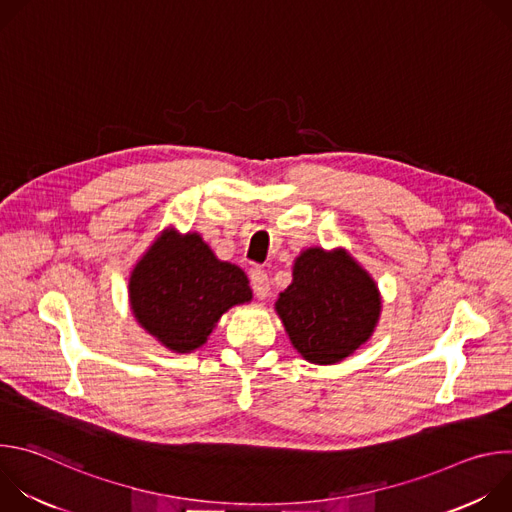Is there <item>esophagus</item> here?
Wrapping results in <instances>:
<instances>
[{"mask_svg":"<svg viewBox=\"0 0 512 512\" xmlns=\"http://www.w3.org/2000/svg\"><path fill=\"white\" fill-rule=\"evenodd\" d=\"M249 279H251V287L255 291V296L261 298V300L267 298V294H269V277H267V273L257 267V269H251Z\"/></svg>","mask_w":512,"mask_h":512,"instance_id":"esophagus-1","label":"esophagus"}]
</instances>
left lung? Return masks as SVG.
Masks as SVG:
<instances>
[{
    "label": "left lung",
    "instance_id": "8db88e82",
    "mask_svg": "<svg viewBox=\"0 0 512 512\" xmlns=\"http://www.w3.org/2000/svg\"><path fill=\"white\" fill-rule=\"evenodd\" d=\"M275 310L298 352L316 364L352 354L373 334L381 298L375 281L346 251H304L294 281L279 294Z\"/></svg>",
    "mask_w": 512,
    "mask_h": 512
}]
</instances>
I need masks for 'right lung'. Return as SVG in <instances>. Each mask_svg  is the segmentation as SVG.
<instances>
[{
  "instance_id": "right-lung-1",
  "label": "right lung",
  "mask_w": 512,
  "mask_h": 512,
  "mask_svg": "<svg viewBox=\"0 0 512 512\" xmlns=\"http://www.w3.org/2000/svg\"><path fill=\"white\" fill-rule=\"evenodd\" d=\"M129 300L137 322L176 352L202 346L235 304L251 300L247 275L218 261L194 233H164L135 265Z\"/></svg>"
}]
</instances>
